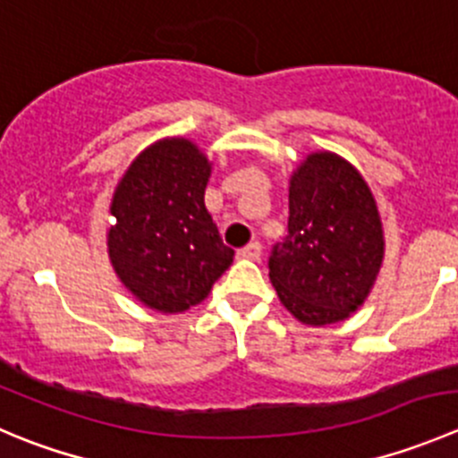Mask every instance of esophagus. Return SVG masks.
I'll use <instances>...</instances> for the list:
<instances>
[{"label": "esophagus", "instance_id": "obj_1", "mask_svg": "<svg viewBox=\"0 0 458 458\" xmlns=\"http://www.w3.org/2000/svg\"><path fill=\"white\" fill-rule=\"evenodd\" d=\"M237 255L242 257V259H259V257H261V243L259 242L248 243V246L242 248V250H239Z\"/></svg>", "mask_w": 458, "mask_h": 458}]
</instances>
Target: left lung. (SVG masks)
I'll return each mask as SVG.
<instances>
[{"label":"left lung","instance_id":"left-lung-1","mask_svg":"<svg viewBox=\"0 0 458 458\" xmlns=\"http://www.w3.org/2000/svg\"><path fill=\"white\" fill-rule=\"evenodd\" d=\"M383 225L371 190L335 154H310L288 188V234L268 275L300 322H342L369 295L383 264Z\"/></svg>","mask_w":458,"mask_h":458}]
</instances>
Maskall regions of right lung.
<instances>
[{
    "label": "right lung",
    "instance_id": "right-lung-1",
    "mask_svg": "<svg viewBox=\"0 0 458 458\" xmlns=\"http://www.w3.org/2000/svg\"><path fill=\"white\" fill-rule=\"evenodd\" d=\"M210 163L183 139L158 140L118 183L109 257L121 282L149 309L181 313L206 300L233 264L208 212Z\"/></svg>",
    "mask_w": 458,
    "mask_h": 458
}]
</instances>
